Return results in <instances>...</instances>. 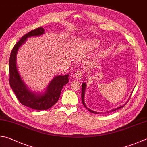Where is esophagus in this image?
Segmentation results:
<instances>
[{"mask_svg":"<svg viewBox=\"0 0 147 147\" xmlns=\"http://www.w3.org/2000/svg\"><path fill=\"white\" fill-rule=\"evenodd\" d=\"M83 74L84 73H83V71L82 70L76 71L74 73V77L77 79H80L83 76Z\"/></svg>","mask_w":147,"mask_h":147,"instance_id":"1","label":"esophagus"}]
</instances>
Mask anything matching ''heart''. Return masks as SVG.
Listing matches in <instances>:
<instances>
[{
  "instance_id": "obj_1",
  "label": "heart",
  "mask_w": 147,
  "mask_h": 147,
  "mask_svg": "<svg viewBox=\"0 0 147 147\" xmlns=\"http://www.w3.org/2000/svg\"><path fill=\"white\" fill-rule=\"evenodd\" d=\"M89 45L90 46H91V47H96V46H97L98 43H97L96 41L92 40V41H90L89 42Z\"/></svg>"
}]
</instances>
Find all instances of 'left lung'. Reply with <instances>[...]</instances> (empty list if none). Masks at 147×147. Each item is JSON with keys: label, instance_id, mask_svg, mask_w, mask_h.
<instances>
[{"label": "left lung", "instance_id": "obj_1", "mask_svg": "<svg viewBox=\"0 0 147 147\" xmlns=\"http://www.w3.org/2000/svg\"><path fill=\"white\" fill-rule=\"evenodd\" d=\"M85 88H86V84H85V83H83V84H82V101L83 105H84L85 107L86 108V109H87V110L89 111V112H90V113H94V114H98L99 113H97V112H95V111H92V110H90V109H89V108H87V107H86V105H85V102H84V96H85ZM128 101H129V100H128ZM127 102H128V101H127ZM127 103H125V104H124L123 105H121V106H120V107H117V108H116V109H113V110L111 111H111H115L116 110H117V109H121V108H122V107H124L125 105H126Z\"/></svg>", "mask_w": 147, "mask_h": 147}]
</instances>
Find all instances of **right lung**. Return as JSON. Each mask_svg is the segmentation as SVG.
Returning a JSON list of instances; mask_svg holds the SVG:
<instances>
[{"instance_id": "1", "label": "right lung", "mask_w": 147, "mask_h": 147, "mask_svg": "<svg viewBox=\"0 0 147 147\" xmlns=\"http://www.w3.org/2000/svg\"><path fill=\"white\" fill-rule=\"evenodd\" d=\"M44 33V29L40 27L24 35L13 47L9 61V85L17 99L23 105L38 111L47 110L54 105L59 100L63 85L69 82V74L57 76L51 81L44 94H37L29 90L21 78L16 65L18 49L28 37L40 36Z\"/></svg>"}]
</instances>
